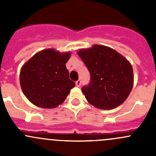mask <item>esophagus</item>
<instances>
[{
	"mask_svg": "<svg viewBox=\"0 0 156 156\" xmlns=\"http://www.w3.org/2000/svg\"><path fill=\"white\" fill-rule=\"evenodd\" d=\"M81 80H78L77 81H75V84H76L77 87H80V86H81Z\"/></svg>",
	"mask_w": 156,
	"mask_h": 156,
	"instance_id": "esophagus-1",
	"label": "esophagus"
}]
</instances>
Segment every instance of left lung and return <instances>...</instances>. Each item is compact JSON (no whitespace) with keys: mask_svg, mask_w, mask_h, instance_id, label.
<instances>
[{"mask_svg":"<svg viewBox=\"0 0 156 156\" xmlns=\"http://www.w3.org/2000/svg\"><path fill=\"white\" fill-rule=\"evenodd\" d=\"M90 72V81L81 89L90 104L111 109L125 102L133 84V69L117 51L95 44L78 52Z\"/></svg>","mask_w":156,"mask_h":156,"instance_id":"1","label":"left lung"}]
</instances>
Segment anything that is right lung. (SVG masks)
Instances as JSON below:
<instances>
[{
    "mask_svg": "<svg viewBox=\"0 0 156 156\" xmlns=\"http://www.w3.org/2000/svg\"><path fill=\"white\" fill-rule=\"evenodd\" d=\"M70 53L53 49L36 53L20 71V85L28 100L38 107L55 108L66 99L75 83L70 80L66 63Z\"/></svg>",
    "mask_w": 156,
    "mask_h": 156,
    "instance_id": "obj_1",
    "label": "right lung"
}]
</instances>
